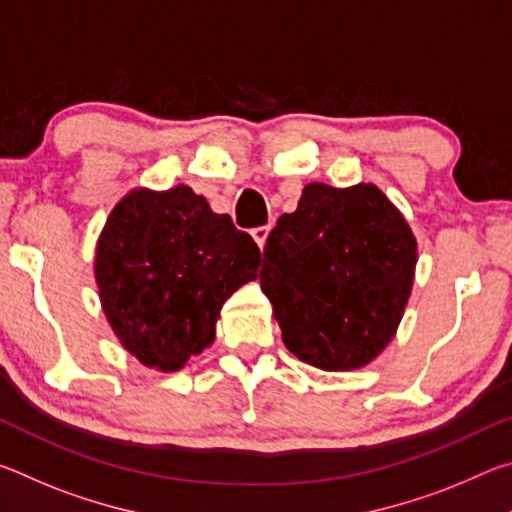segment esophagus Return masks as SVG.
Wrapping results in <instances>:
<instances>
[{
	"label": "esophagus",
	"mask_w": 512,
	"mask_h": 512,
	"mask_svg": "<svg viewBox=\"0 0 512 512\" xmlns=\"http://www.w3.org/2000/svg\"><path fill=\"white\" fill-rule=\"evenodd\" d=\"M268 232H271V223H268V225H257V228H253V239L257 241L259 248H264L266 239H268Z\"/></svg>",
	"instance_id": "34e87169"
}]
</instances>
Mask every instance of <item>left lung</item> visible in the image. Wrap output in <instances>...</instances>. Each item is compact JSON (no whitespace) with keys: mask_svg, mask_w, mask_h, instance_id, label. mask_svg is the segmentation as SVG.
<instances>
[{"mask_svg":"<svg viewBox=\"0 0 512 512\" xmlns=\"http://www.w3.org/2000/svg\"><path fill=\"white\" fill-rule=\"evenodd\" d=\"M418 244L375 185L311 183L282 214L259 273L287 350L320 370H354L393 339Z\"/></svg>","mask_w":512,"mask_h":512,"instance_id":"left-lung-1","label":"left lung"}]
</instances>
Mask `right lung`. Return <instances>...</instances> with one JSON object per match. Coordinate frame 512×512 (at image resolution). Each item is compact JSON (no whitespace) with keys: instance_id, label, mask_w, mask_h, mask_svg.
Segmentation results:
<instances>
[{"instance_id":"obj_1","label":"right lung","mask_w":512,"mask_h":512,"mask_svg":"<svg viewBox=\"0 0 512 512\" xmlns=\"http://www.w3.org/2000/svg\"><path fill=\"white\" fill-rule=\"evenodd\" d=\"M259 259L253 237L189 187L135 189L108 216L94 275L121 345L171 372L214 341L223 302L255 280Z\"/></svg>"}]
</instances>
